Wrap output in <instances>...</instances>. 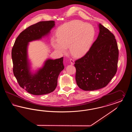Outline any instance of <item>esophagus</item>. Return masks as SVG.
Listing matches in <instances>:
<instances>
[{
	"label": "esophagus",
	"mask_w": 132,
	"mask_h": 132,
	"mask_svg": "<svg viewBox=\"0 0 132 132\" xmlns=\"http://www.w3.org/2000/svg\"><path fill=\"white\" fill-rule=\"evenodd\" d=\"M70 63H71V65H73L74 64V60H73V59H70Z\"/></svg>",
	"instance_id": "34e87169"
}]
</instances>
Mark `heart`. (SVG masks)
<instances>
[{"label": "heart", "mask_w": 132, "mask_h": 132, "mask_svg": "<svg viewBox=\"0 0 132 132\" xmlns=\"http://www.w3.org/2000/svg\"><path fill=\"white\" fill-rule=\"evenodd\" d=\"M95 31L93 26L80 20L65 23L57 30V39L51 44L59 53H65L69 47L70 53L76 56L85 54L93 43Z\"/></svg>", "instance_id": "1"}]
</instances>
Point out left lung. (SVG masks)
I'll use <instances>...</instances> for the list:
<instances>
[{
    "label": "left lung",
    "instance_id": "1",
    "mask_svg": "<svg viewBox=\"0 0 132 132\" xmlns=\"http://www.w3.org/2000/svg\"><path fill=\"white\" fill-rule=\"evenodd\" d=\"M98 37L84 56L77 60L76 81L84 90H94L105 87L117 69L119 51L112 33L101 24Z\"/></svg>",
    "mask_w": 132,
    "mask_h": 132
}]
</instances>
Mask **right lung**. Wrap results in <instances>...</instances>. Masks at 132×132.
<instances>
[{"label":"right lung","instance_id":"right-lung-1","mask_svg":"<svg viewBox=\"0 0 132 132\" xmlns=\"http://www.w3.org/2000/svg\"><path fill=\"white\" fill-rule=\"evenodd\" d=\"M55 27L54 21H41L27 28L17 38L12 50L13 73L21 88L31 94L40 95L55 90L57 79L64 68L63 57L47 59L35 72L31 70L28 57L29 43L48 36Z\"/></svg>","mask_w":132,"mask_h":132}]
</instances>
